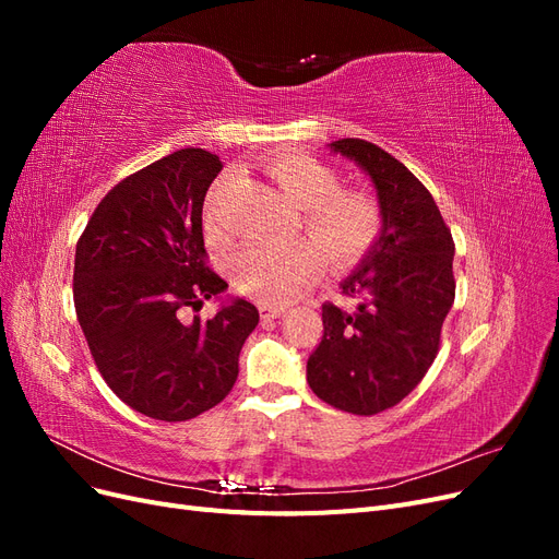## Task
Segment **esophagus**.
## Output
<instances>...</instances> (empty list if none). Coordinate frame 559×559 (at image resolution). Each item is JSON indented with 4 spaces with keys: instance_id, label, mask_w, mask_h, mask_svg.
<instances>
[{
    "instance_id": "obj_1",
    "label": "esophagus",
    "mask_w": 559,
    "mask_h": 559,
    "mask_svg": "<svg viewBox=\"0 0 559 559\" xmlns=\"http://www.w3.org/2000/svg\"><path fill=\"white\" fill-rule=\"evenodd\" d=\"M259 312L263 319H275L284 312V308L275 306V302H259Z\"/></svg>"
}]
</instances>
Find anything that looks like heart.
Listing matches in <instances>:
<instances>
[{
  "label": "heart",
  "instance_id": "obj_1",
  "mask_svg": "<svg viewBox=\"0 0 559 559\" xmlns=\"http://www.w3.org/2000/svg\"><path fill=\"white\" fill-rule=\"evenodd\" d=\"M267 173L282 193L302 212V226L312 238L289 245H251L230 261L235 289L263 302H284L319 275L321 259L335 273L364 261L384 230L380 200L361 189H343L331 165L308 154H284L267 163ZM222 183L210 193L205 216L210 233H222L216 200Z\"/></svg>",
  "mask_w": 559,
  "mask_h": 559
}]
</instances>
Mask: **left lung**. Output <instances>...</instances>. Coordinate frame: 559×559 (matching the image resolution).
Returning a JSON list of instances; mask_svg holds the SVG:
<instances>
[{"mask_svg":"<svg viewBox=\"0 0 559 559\" xmlns=\"http://www.w3.org/2000/svg\"><path fill=\"white\" fill-rule=\"evenodd\" d=\"M331 148L373 179L384 230L343 282L357 306H321L324 335L308 359V382L333 408L368 417L401 403L436 359L454 302V242L427 186L392 154L357 138Z\"/></svg>","mask_w":559,"mask_h":559,"instance_id":"8db88e82","label":"left lung"}]
</instances>
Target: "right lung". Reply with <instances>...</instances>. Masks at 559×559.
<instances>
[{
  "mask_svg": "<svg viewBox=\"0 0 559 559\" xmlns=\"http://www.w3.org/2000/svg\"><path fill=\"white\" fill-rule=\"evenodd\" d=\"M222 160L181 148L118 181L76 242L74 308L99 376L132 411L183 421L222 403L259 310L238 298L183 321L226 289L202 240V202Z\"/></svg>",
  "mask_w": 559,
  "mask_h": 559,
  "instance_id": "1",
  "label": "right lung"
}]
</instances>
